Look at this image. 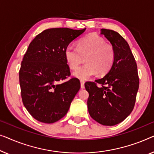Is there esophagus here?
Returning a JSON list of instances; mask_svg holds the SVG:
<instances>
[{"label":"esophagus","instance_id":"34e87169","mask_svg":"<svg viewBox=\"0 0 154 154\" xmlns=\"http://www.w3.org/2000/svg\"><path fill=\"white\" fill-rule=\"evenodd\" d=\"M84 80H80V84H81V88H84Z\"/></svg>","mask_w":154,"mask_h":154}]
</instances>
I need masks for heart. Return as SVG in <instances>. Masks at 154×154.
Instances as JSON below:
<instances>
[{
	"instance_id": "heart-1",
	"label": "heart",
	"mask_w": 154,
	"mask_h": 154,
	"mask_svg": "<svg viewBox=\"0 0 154 154\" xmlns=\"http://www.w3.org/2000/svg\"><path fill=\"white\" fill-rule=\"evenodd\" d=\"M65 59L69 68L75 70L85 57L86 64L73 72L75 77L86 80L98 73L105 75L110 70L115 59V49L113 45L106 43L103 38L90 34L77 42V49L68 45L65 49Z\"/></svg>"
}]
</instances>
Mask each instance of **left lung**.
I'll return each mask as SVG.
<instances>
[{
	"instance_id": "1",
	"label": "left lung",
	"mask_w": 154,
	"mask_h": 154,
	"mask_svg": "<svg viewBox=\"0 0 154 154\" xmlns=\"http://www.w3.org/2000/svg\"><path fill=\"white\" fill-rule=\"evenodd\" d=\"M100 31L113 45L115 59L105 76L95 82H86L84 86L89 94L87 106L91 118L102 125H114L122 122L133 111L139 77L135 58L125 39L112 30Z\"/></svg>"
}]
</instances>
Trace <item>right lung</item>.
<instances>
[{"instance_id":"add662e5","label":"right lung","mask_w":154,"mask_h":154,"mask_svg":"<svg viewBox=\"0 0 154 154\" xmlns=\"http://www.w3.org/2000/svg\"><path fill=\"white\" fill-rule=\"evenodd\" d=\"M85 30L47 29L30 43L21 62L19 84L23 105L36 120L52 123L68 112L80 82L77 78L63 82L70 75L65 49Z\"/></svg>"}]
</instances>
